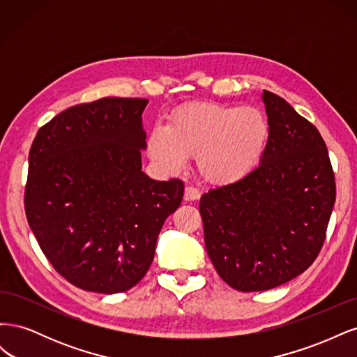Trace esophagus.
Masks as SVG:
<instances>
[{
  "label": "esophagus",
  "mask_w": 357,
  "mask_h": 357,
  "mask_svg": "<svg viewBox=\"0 0 357 357\" xmlns=\"http://www.w3.org/2000/svg\"><path fill=\"white\" fill-rule=\"evenodd\" d=\"M199 197H201V192L197 188L188 186L185 189V199L186 201H197V199H199Z\"/></svg>",
  "instance_id": "34e87169"
}]
</instances>
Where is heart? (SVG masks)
Masks as SVG:
<instances>
[{"label": "heart", "instance_id": "b5f03b06", "mask_svg": "<svg viewBox=\"0 0 357 357\" xmlns=\"http://www.w3.org/2000/svg\"><path fill=\"white\" fill-rule=\"evenodd\" d=\"M268 139V121L256 107L193 102L172 113L168 128L152 129L149 153L167 171L180 169L186 158H197L205 180L228 185L257 167Z\"/></svg>", "mask_w": 357, "mask_h": 357}]
</instances>
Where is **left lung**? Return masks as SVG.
Returning <instances> with one entry per match:
<instances>
[{
    "label": "left lung",
    "mask_w": 357,
    "mask_h": 357,
    "mask_svg": "<svg viewBox=\"0 0 357 357\" xmlns=\"http://www.w3.org/2000/svg\"><path fill=\"white\" fill-rule=\"evenodd\" d=\"M269 139L261 165L204 193L199 213L207 253L225 283L262 291L316 261L337 197L317 128L278 95L264 91Z\"/></svg>",
    "instance_id": "8db88e82"
}]
</instances>
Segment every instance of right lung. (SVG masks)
Returning a JSON list of instances; mask_svg holds the SVG:
<instances>
[{"mask_svg":"<svg viewBox=\"0 0 357 357\" xmlns=\"http://www.w3.org/2000/svg\"><path fill=\"white\" fill-rule=\"evenodd\" d=\"M142 98L77 104L43 125L29 150L25 213L56 271L96 294L142 280L162 225L181 204L178 178L142 171Z\"/></svg>","mask_w":357,"mask_h":357,"instance_id":"1","label":"right lung"}]
</instances>
